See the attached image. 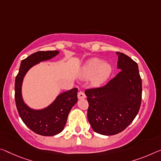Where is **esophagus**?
<instances>
[{"mask_svg": "<svg viewBox=\"0 0 161 161\" xmlns=\"http://www.w3.org/2000/svg\"><path fill=\"white\" fill-rule=\"evenodd\" d=\"M77 97H78V99H85L86 98V95L83 92H80L78 93L77 94Z\"/></svg>", "mask_w": 161, "mask_h": 161, "instance_id": "1", "label": "esophagus"}]
</instances>
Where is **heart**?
Returning <instances> with one entry per match:
<instances>
[{"instance_id": "obj_1", "label": "heart", "mask_w": 161, "mask_h": 161, "mask_svg": "<svg viewBox=\"0 0 161 161\" xmlns=\"http://www.w3.org/2000/svg\"><path fill=\"white\" fill-rule=\"evenodd\" d=\"M112 72V67L108 63H103L98 58L89 59L82 69L81 76L84 79L92 77V84L99 86L105 81Z\"/></svg>"}]
</instances>
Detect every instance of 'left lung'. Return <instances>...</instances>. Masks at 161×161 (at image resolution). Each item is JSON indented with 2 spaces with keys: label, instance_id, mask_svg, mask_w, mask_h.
I'll use <instances>...</instances> for the list:
<instances>
[{
  "label": "left lung",
  "instance_id": "obj_1",
  "mask_svg": "<svg viewBox=\"0 0 161 161\" xmlns=\"http://www.w3.org/2000/svg\"><path fill=\"white\" fill-rule=\"evenodd\" d=\"M117 68L121 71L103 86L85 90L87 118L93 130L104 136L123 131L138 113L142 80L137 64L120 52Z\"/></svg>",
  "mask_w": 161,
  "mask_h": 161
}]
</instances>
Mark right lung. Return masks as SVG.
Returning <instances> with one entry per match:
<instances>
[{
  "instance_id": "add662e5",
  "label": "right lung",
  "mask_w": 161,
  "mask_h": 161,
  "mask_svg": "<svg viewBox=\"0 0 161 161\" xmlns=\"http://www.w3.org/2000/svg\"><path fill=\"white\" fill-rule=\"evenodd\" d=\"M59 53L58 51L37 52L21 61L19 71L15 80V100L17 110L23 122L36 133L53 136L64 130L69 113L77 102L76 88L64 92L55 99L47 108L34 109L25 104L22 97L21 86L24 78L31 68L43 61L48 60Z\"/></svg>"
}]
</instances>
